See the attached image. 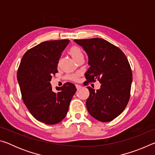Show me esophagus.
<instances>
[{"mask_svg": "<svg viewBox=\"0 0 155 155\" xmlns=\"http://www.w3.org/2000/svg\"><path fill=\"white\" fill-rule=\"evenodd\" d=\"M75 86H76V87H77V90H79V89H81V87H82L80 85H75Z\"/></svg>", "mask_w": 155, "mask_h": 155, "instance_id": "esophagus-1", "label": "esophagus"}]
</instances>
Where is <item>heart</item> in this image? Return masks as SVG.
<instances>
[{
	"mask_svg": "<svg viewBox=\"0 0 155 155\" xmlns=\"http://www.w3.org/2000/svg\"><path fill=\"white\" fill-rule=\"evenodd\" d=\"M69 53L74 60H77L80 56L83 55V52H82V51H81V48H78V47H77V46L72 47L71 49L70 50ZM78 76H79V74H70V75H68L67 78H68V79H70L71 81H77L78 80Z\"/></svg>",
	"mask_w": 155,
	"mask_h": 155,
	"instance_id": "1",
	"label": "heart"
}]
</instances>
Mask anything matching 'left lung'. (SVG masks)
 <instances>
[{"instance_id":"1","label":"left lung","mask_w":155,"mask_h":155,"mask_svg":"<svg viewBox=\"0 0 155 155\" xmlns=\"http://www.w3.org/2000/svg\"><path fill=\"white\" fill-rule=\"evenodd\" d=\"M74 41L87 54V81L97 79L101 83L96 91L87 87L90 91L86 101L89 114L101 122L111 121L122 114L130 98L133 74L127 57L118 47L103 39Z\"/></svg>"}]
</instances>
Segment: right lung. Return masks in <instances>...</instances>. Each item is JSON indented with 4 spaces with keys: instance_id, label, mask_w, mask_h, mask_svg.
I'll list each match as a JSON object with an SVG mask.
<instances>
[{
    "instance_id": "right-lung-1",
    "label": "right lung",
    "mask_w": 155,
    "mask_h": 155,
    "mask_svg": "<svg viewBox=\"0 0 155 155\" xmlns=\"http://www.w3.org/2000/svg\"><path fill=\"white\" fill-rule=\"evenodd\" d=\"M70 40H52L39 44L25 52L18 68L17 79L23 102L36 120L55 124L66 115L77 89L65 83L52 90L50 81L57 71L61 52Z\"/></svg>"
}]
</instances>
